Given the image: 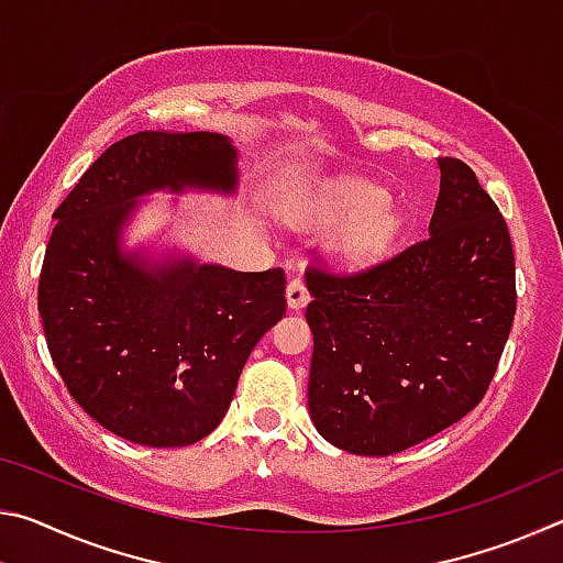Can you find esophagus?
I'll use <instances>...</instances> for the list:
<instances>
[{"mask_svg": "<svg viewBox=\"0 0 563 563\" xmlns=\"http://www.w3.org/2000/svg\"><path fill=\"white\" fill-rule=\"evenodd\" d=\"M310 302V292H308V285H305L302 278H292L288 283V305L292 310H300L305 305Z\"/></svg>", "mask_w": 563, "mask_h": 563, "instance_id": "34e87169", "label": "esophagus"}]
</instances>
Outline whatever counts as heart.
Returning a JSON list of instances; mask_svg holds the SVG:
<instances>
[{
    "mask_svg": "<svg viewBox=\"0 0 563 563\" xmlns=\"http://www.w3.org/2000/svg\"><path fill=\"white\" fill-rule=\"evenodd\" d=\"M387 194L369 184H345L332 190L320 206V223L345 225L338 238V251L350 265H369L383 258L397 235V218L385 211Z\"/></svg>",
    "mask_w": 563,
    "mask_h": 563,
    "instance_id": "1",
    "label": "heart"
}]
</instances>
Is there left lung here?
Wrapping results in <instances>:
<instances>
[{
	"mask_svg": "<svg viewBox=\"0 0 563 563\" xmlns=\"http://www.w3.org/2000/svg\"><path fill=\"white\" fill-rule=\"evenodd\" d=\"M437 164L430 235L360 273L308 271V409L352 454L402 452L472 412L517 312L507 221L464 161Z\"/></svg>",
	"mask_w": 563,
	"mask_h": 563,
	"instance_id": "8db88e82",
	"label": "left lung"
}]
</instances>
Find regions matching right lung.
I'll return each mask as SVG.
<instances>
[{"instance_id":"add662e5","label":"right lung","mask_w":563,"mask_h":563,"mask_svg":"<svg viewBox=\"0 0 563 563\" xmlns=\"http://www.w3.org/2000/svg\"><path fill=\"white\" fill-rule=\"evenodd\" d=\"M235 184L221 133L139 131L103 151L54 211L40 275L46 345L84 412L123 440L186 446L211 434L255 342L285 316L283 268L151 265L119 251L139 196Z\"/></svg>"}]
</instances>
